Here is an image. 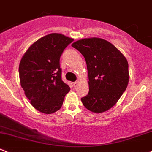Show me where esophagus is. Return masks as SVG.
<instances>
[{"label":"esophagus","mask_w":152,"mask_h":152,"mask_svg":"<svg viewBox=\"0 0 152 152\" xmlns=\"http://www.w3.org/2000/svg\"><path fill=\"white\" fill-rule=\"evenodd\" d=\"M79 81H76V82H73V86H74V88H76L78 86V85H79Z\"/></svg>","instance_id":"34e87169"}]
</instances>
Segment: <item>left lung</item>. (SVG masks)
Listing matches in <instances>:
<instances>
[{
  "mask_svg": "<svg viewBox=\"0 0 152 152\" xmlns=\"http://www.w3.org/2000/svg\"><path fill=\"white\" fill-rule=\"evenodd\" d=\"M85 58L89 92L81 99L88 110L99 113L111 108L126 91L129 81V64L111 43L88 38L72 44Z\"/></svg>",
  "mask_w": 152,
  "mask_h": 152,
  "instance_id": "8db88e82",
  "label": "left lung"
}]
</instances>
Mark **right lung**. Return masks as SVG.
Returning a JSON list of instances; mask_svg holds the SVG:
<instances>
[{"label": "right lung", "instance_id": "1", "mask_svg": "<svg viewBox=\"0 0 152 152\" xmlns=\"http://www.w3.org/2000/svg\"><path fill=\"white\" fill-rule=\"evenodd\" d=\"M73 39L51 33L34 42L19 64L21 88L32 105L42 113H53L61 108L70 88L61 79L59 60Z\"/></svg>", "mask_w": 152, "mask_h": 152}]
</instances>
